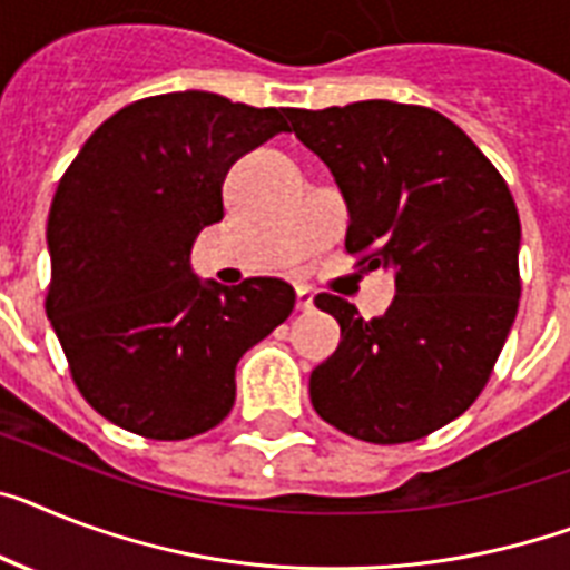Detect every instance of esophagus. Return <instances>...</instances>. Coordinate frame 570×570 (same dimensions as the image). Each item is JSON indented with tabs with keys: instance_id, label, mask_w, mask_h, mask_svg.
Instances as JSON below:
<instances>
[{
	"instance_id": "esophagus-1",
	"label": "esophagus",
	"mask_w": 570,
	"mask_h": 570,
	"mask_svg": "<svg viewBox=\"0 0 570 570\" xmlns=\"http://www.w3.org/2000/svg\"><path fill=\"white\" fill-rule=\"evenodd\" d=\"M296 308H299V312H312L314 308V291L312 288H296Z\"/></svg>"
}]
</instances>
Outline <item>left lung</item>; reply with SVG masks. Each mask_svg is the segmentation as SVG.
Returning a JSON list of instances; mask_svg holds the SVG:
<instances>
[{"mask_svg": "<svg viewBox=\"0 0 570 570\" xmlns=\"http://www.w3.org/2000/svg\"><path fill=\"white\" fill-rule=\"evenodd\" d=\"M288 119L346 200V250L396 279L373 320L343 296L314 299L341 323L308 381L314 411L364 443L420 440L481 396L504 350L521 296L515 200L443 112L373 98Z\"/></svg>", "mask_w": 570, "mask_h": 570, "instance_id": "left-lung-1", "label": "left lung"}]
</instances>
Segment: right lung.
I'll return each mask as SVG.
<instances>
[{"mask_svg": "<svg viewBox=\"0 0 570 570\" xmlns=\"http://www.w3.org/2000/svg\"><path fill=\"white\" fill-rule=\"evenodd\" d=\"M288 107L186 89L127 105L89 136L51 200L46 314L81 396L148 440H189L235 402V364L294 312L288 282L191 271L238 157L291 130Z\"/></svg>", "mask_w": 570, "mask_h": 570, "instance_id": "right-lung-1", "label": "right lung"}]
</instances>
